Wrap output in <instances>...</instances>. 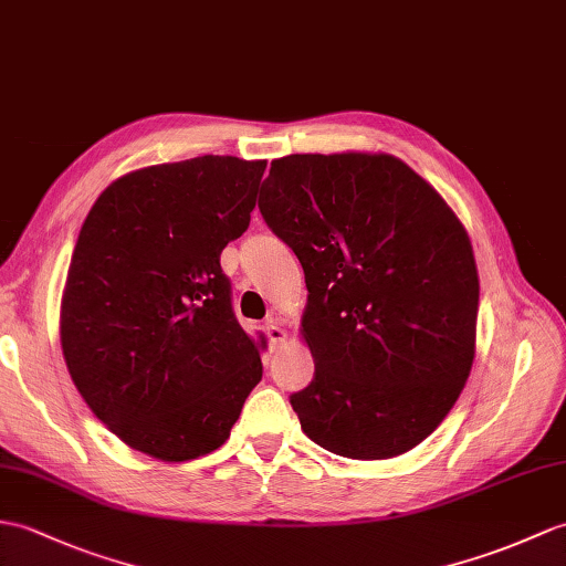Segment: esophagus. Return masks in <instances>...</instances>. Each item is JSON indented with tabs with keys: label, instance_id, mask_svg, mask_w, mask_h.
Listing matches in <instances>:
<instances>
[{
	"label": "esophagus",
	"instance_id": "obj_1",
	"mask_svg": "<svg viewBox=\"0 0 566 566\" xmlns=\"http://www.w3.org/2000/svg\"><path fill=\"white\" fill-rule=\"evenodd\" d=\"M265 333H268V337H270V345H272V347H277V345H284V343H286V331L277 323V318H272V321L268 323Z\"/></svg>",
	"mask_w": 566,
	"mask_h": 566
}]
</instances>
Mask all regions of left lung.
<instances>
[{"label":"left lung","instance_id":"8db88e82","mask_svg":"<svg viewBox=\"0 0 566 566\" xmlns=\"http://www.w3.org/2000/svg\"><path fill=\"white\" fill-rule=\"evenodd\" d=\"M258 207L306 274L315 378L292 396L301 429L354 461L412 451L475 359L480 277L463 221L384 151L274 159Z\"/></svg>","mask_w":566,"mask_h":566}]
</instances>
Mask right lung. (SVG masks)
<instances>
[{"instance_id":"1","label":"right lung","mask_w":566,"mask_h":566,"mask_svg":"<svg viewBox=\"0 0 566 566\" xmlns=\"http://www.w3.org/2000/svg\"><path fill=\"white\" fill-rule=\"evenodd\" d=\"M265 166L209 154L133 170L78 231L64 361L91 412L156 461L217 451L262 378L268 339L235 321L219 255L251 223Z\"/></svg>"}]
</instances>
